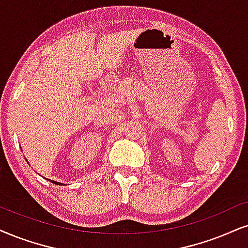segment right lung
Instances as JSON below:
<instances>
[{"instance_id": "1", "label": "right lung", "mask_w": 248, "mask_h": 248, "mask_svg": "<svg viewBox=\"0 0 248 248\" xmlns=\"http://www.w3.org/2000/svg\"><path fill=\"white\" fill-rule=\"evenodd\" d=\"M50 181H51V180H50ZM52 183L57 184V186H61V183H58V182H55V181H52Z\"/></svg>"}]
</instances>
